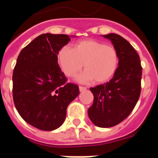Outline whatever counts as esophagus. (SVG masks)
<instances>
[{
  "label": "esophagus",
  "mask_w": 158,
  "mask_h": 158,
  "mask_svg": "<svg viewBox=\"0 0 158 158\" xmlns=\"http://www.w3.org/2000/svg\"><path fill=\"white\" fill-rule=\"evenodd\" d=\"M86 89H87V88L86 87H84V86H79V90H80L81 92L85 91V90H86Z\"/></svg>",
  "instance_id": "34e87169"
}]
</instances>
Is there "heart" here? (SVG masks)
I'll return each mask as SVG.
<instances>
[{
    "label": "heart",
    "instance_id": "1",
    "mask_svg": "<svg viewBox=\"0 0 158 158\" xmlns=\"http://www.w3.org/2000/svg\"><path fill=\"white\" fill-rule=\"evenodd\" d=\"M58 58L62 71L68 77L76 75L84 64L85 71L78 77L81 81H107L114 76L118 65L116 50L111 46L93 40L78 42L73 49L62 47Z\"/></svg>",
    "mask_w": 158,
    "mask_h": 158
}]
</instances>
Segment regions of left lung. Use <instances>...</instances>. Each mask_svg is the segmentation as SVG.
Wrapping results in <instances>:
<instances>
[{
	"mask_svg": "<svg viewBox=\"0 0 158 158\" xmlns=\"http://www.w3.org/2000/svg\"><path fill=\"white\" fill-rule=\"evenodd\" d=\"M118 54V66L107 83L90 90L94 96L88 114L93 123L107 128L120 123L133 111L141 93L142 68L139 54L119 35H104Z\"/></svg>",
	"mask_w": 158,
	"mask_h": 158,
	"instance_id": "left-lung-1",
	"label": "left lung"
}]
</instances>
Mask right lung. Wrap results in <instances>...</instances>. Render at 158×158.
Listing matches in <instances>:
<instances>
[{"mask_svg": "<svg viewBox=\"0 0 158 158\" xmlns=\"http://www.w3.org/2000/svg\"><path fill=\"white\" fill-rule=\"evenodd\" d=\"M70 41L67 35H40L20 51L12 74L16 110L28 124L54 131L65 121L66 108L79 95V88L67 79L58 54Z\"/></svg>", "mask_w": 158, "mask_h": 158, "instance_id": "obj_1", "label": "right lung"}]
</instances>
